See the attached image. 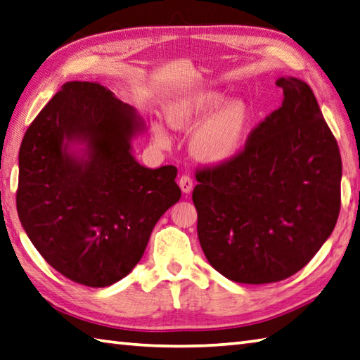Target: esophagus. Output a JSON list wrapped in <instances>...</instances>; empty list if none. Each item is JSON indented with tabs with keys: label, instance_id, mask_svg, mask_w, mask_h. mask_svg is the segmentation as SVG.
Masks as SVG:
<instances>
[{
	"label": "esophagus",
	"instance_id": "34e87169",
	"mask_svg": "<svg viewBox=\"0 0 360 360\" xmlns=\"http://www.w3.org/2000/svg\"><path fill=\"white\" fill-rule=\"evenodd\" d=\"M179 186L181 189L183 194H189L193 191V179L189 177V175H183V177H180L179 180Z\"/></svg>",
	"mask_w": 360,
	"mask_h": 360
}]
</instances>
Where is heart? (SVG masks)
<instances>
[{
	"label": "heart",
	"mask_w": 360,
	"mask_h": 360,
	"mask_svg": "<svg viewBox=\"0 0 360 360\" xmlns=\"http://www.w3.org/2000/svg\"><path fill=\"white\" fill-rule=\"evenodd\" d=\"M224 98L226 94L219 89H202L167 101L162 108L167 125L177 131L191 130L217 108L195 128L189 139V150L203 165H226L238 157L246 144L252 117L248 101L230 98L223 104ZM152 133L160 146L169 144L167 131L158 122H152Z\"/></svg>",
	"instance_id": "1"
}]
</instances>
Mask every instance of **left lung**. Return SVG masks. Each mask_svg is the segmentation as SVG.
I'll return each mask as SVG.
<instances>
[{"label":"left lung","mask_w":360,"mask_h":360,"mask_svg":"<svg viewBox=\"0 0 360 360\" xmlns=\"http://www.w3.org/2000/svg\"><path fill=\"white\" fill-rule=\"evenodd\" d=\"M279 110L244 150L195 174L198 236L210 264L240 283L287 279L314 259L340 212L342 158L307 83L281 77Z\"/></svg>","instance_id":"1"}]
</instances>
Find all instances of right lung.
<instances>
[{
    "instance_id": "1",
    "label": "right lung",
    "mask_w": 360,
    "mask_h": 360,
    "mask_svg": "<svg viewBox=\"0 0 360 360\" xmlns=\"http://www.w3.org/2000/svg\"><path fill=\"white\" fill-rule=\"evenodd\" d=\"M146 124L105 86L69 81L25 133L17 212L49 264L103 288L130 273L155 224L181 198L177 167L133 155Z\"/></svg>"
}]
</instances>
